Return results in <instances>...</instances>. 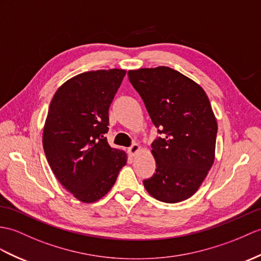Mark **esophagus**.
I'll use <instances>...</instances> for the list:
<instances>
[{"label": "esophagus", "mask_w": 261, "mask_h": 261, "mask_svg": "<svg viewBox=\"0 0 261 261\" xmlns=\"http://www.w3.org/2000/svg\"><path fill=\"white\" fill-rule=\"evenodd\" d=\"M139 150H140V145L137 144V143H133V144L131 145V147L128 149V151H129V153H130L131 156H135Z\"/></svg>", "instance_id": "34e87169"}]
</instances>
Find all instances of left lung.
<instances>
[{
	"mask_svg": "<svg viewBox=\"0 0 261 261\" xmlns=\"http://www.w3.org/2000/svg\"><path fill=\"white\" fill-rule=\"evenodd\" d=\"M128 75L162 135L151 144L156 169L143 180L144 188L159 201H184L215 161L218 125L210 101L198 83L168 66L130 70Z\"/></svg>",
	"mask_w": 261,
	"mask_h": 261,
	"instance_id": "1",
	"label": "left lung"
}]
</instances>
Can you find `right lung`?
Wrapping results in <instances>:
<instances>
[{"instance_id":"obj_1","label":"right lung","mask_w":261,"mask_h":261,"mask_svg":"<svg viewBox=\"0 0 261 261\" xmlns=\"http://www.w3.org/2000/svg\"><path fill=\"white\" fill-rule=\"evenodd\" d=\"M125 70L89 71L63 83L54 94L43 129L48 165L66 190L84 203L110 191L126 153L109 145V108Z\"/></svg>"}]
</instances>
